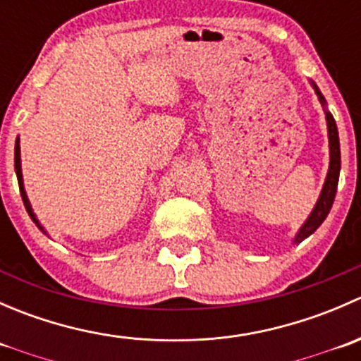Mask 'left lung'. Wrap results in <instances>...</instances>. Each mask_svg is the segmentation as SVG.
<instances>
[{
	"label": "left lung",
	"mask_w": 361,
	"mask_h": 361,
	"mask_svg": "<svg viewBox=\"0 0 361 361\" xmlns=\"http://www.w3.org/2000/svg\"><path fill=\"white\" fill-rule=\"evenodd\" d=\"M312 89H314L316 96H318L319 103H322L323 110H325V118H326V129H329V148H330V162H329V173H326L325 183H323L322 194H319L318 201H316L314 207H312L311 214L307 216V220L302 224V227L298 228V232L293 238V245H298L304 239H307L319 225L325 221V218L329 216L330 209H332L334 199H336L337 192V183H338V173H341V145H338V130L337 123L334 120L332 113L326 110V101L323 97V94L319 92V89L316 87L314 82H311Z\"/></svg>",
	"instance_id": "obj_1"
}]
</instances>
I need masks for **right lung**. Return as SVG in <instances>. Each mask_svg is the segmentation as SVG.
I'll list each match as a JSON object with an SVG mask.
<instances>
[{"label": "right lung", "mask_w": 361, "mask_h": 361, "mask_svg": "<svg viewBox=\"0 0 361 361\" xmlns=\"http://www.w3.org/2000/svg\"><path fill=\"white\" fill-rule=\"evenodd\" d=\"M20 140L17 137L16 140V174H17V181H19V188H20V195H23V201H24V206L25 209H27L29 216H31V220L35 221L36 227L39 228V231L43 232V234H47V231L43 228V225L39 224L38 218H36V214L32 213V207H31V202H29L27 199V194H25V188H24V178H23V166H20Z\"/></svg>", "instance_id": "1"}]
</instances>
